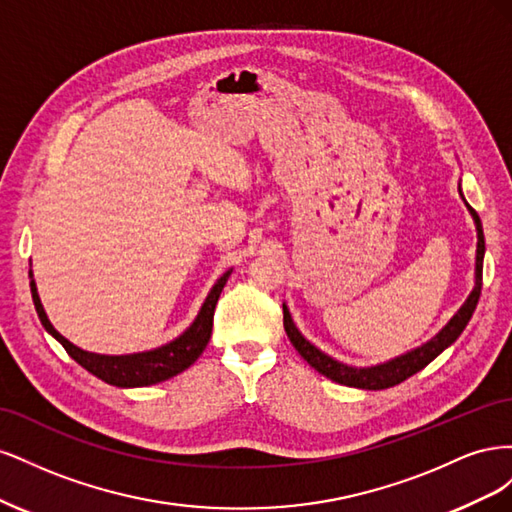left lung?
I'll return each instance as SVG.
<instances>
[{
	"instance_id": "8db88e82",
	"label": "left lung",
	"mask_w": 512,
	"mask_h": 512,
	"mask_svg": "<svg viewBox=\"0 0 512 512\" xmlns=\"http://www.w3.org/2000/svg\"><path fill=\"white\" fill-rule=\"evenodd\" d=\"M459 194H461V190H459ZM461 198H463V194H461ZM463 200H466V198H463ZM468 211L472 213L474 224H476V235H478L474 288L470 292V297L466 299V303H463L457 309V314L451 320H448L446 327L436 337H431L427 344L418 346V348H414L406 354H401V356H395V359L380 363V365L352 367V365H346L342 361H335L333 356L324 354L312 342H307V339L301 335V331L297 329V324L292 322V316H290L288 307L284 303V329H286V335L290 337V344L297 348V352L318 371V374L327 376L329 380H333L337 384H346V386H354V389H365V391L389 389V386L404 382L410 376H414L416 371H421L423 367H427L440 352H444L448 346L455 344L457 337L463 333V329L468 327V322H470L474 309H476V303L480 299V288H483V258H485L483 224H480L478 213L470 205H468Z\"/></svg>"
}]
</instances>
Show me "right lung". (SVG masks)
I'll list each match as a JSON object with an SVG mask.
<instances>
[{
    "mask_svg": "<svg viewBox=\"0 0 512 512\" xmlns=\"http://www.w3.org/2000/svg\"><path fill=\"white\" fill-rule=\"evenodd\" d=\"M29 277H32V273H29ZM228 277H230V271H226L220 280L215 282V286L207 294L203 307H200L196 320L190 324V329H185L177 339H173V342H168L160 348L147 350V352L119 354V356L87 352V350H81L79 346H74L72 342H68V339L53 327L51 320L46 318V312H44V307L38 297L36 282L32 280V284L29 286H32V299H34L42 327L49 331L61 346L66 348V352L76 363L85 367L89 374H94L96 378L104 380L106 384L121 386V389H134V386L158 384V382H164L168 378L181 374V371L188 369L198 359V356L203 354V350L207 348L209 339H211L215 305H218V299L228 282Z\"/></svg>",
    "mask_w": 512,
    "mask_h": 512,
    "instance_id": "add662e5",
    "label": "right lung"
}]
</instances>
